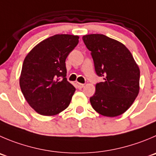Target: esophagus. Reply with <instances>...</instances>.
<instances>
[{"mask_svg":"<svg viewBox=\"0 0 156 156\" xmlns=\"http://www.w3.org/2000/svg\"><path fill=\"white\" fill-rule=\"evenodd\" d=\"M76 87L78 89H82L84 87V84L80 83H76Z\"/></svg>","mask_w":156,"mask_h":156,"instance_id":"1","label":"esophagus"}]
</instances>
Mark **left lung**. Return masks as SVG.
<instances>
[{
	"label": "left lung",
	"instance_id": "8db88e82",
	"mask_svg": "<svg viewBox=\"0 0 156 156\" xmlns=\"http://www.w3.org/2000/svg\"><path fill=\"white\" fill-rule=\"evenodd\" d=\"M83 40L91 51L96 74L103 77L90 99L92 106L104 116L122 115L139 93V66L129 49L116 40L98 34L84 35Z\"/></svg>",
	"mask_w": 156,
	"mask_h": 156
}]
</instances>
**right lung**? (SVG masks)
Masks as SVG:
<instances>
[{
  "instance_id": "add662e5",
  "label": "right lung",
  "mask_w": 156,
  "mask_h": 156,
  "mask_svg": "<svg viewBox=\"0 0 156 156\" xmlns=\"http://www.w3.org/2000/svg\"><path fill=\"white\" fill-rule=\"evenodd\" d=\"M79 38L77 35H53L37 44L25 57L20 76V90L37 113L52 116L69 106L76 89L66 80L65 61Z\"/></svg>"
}]
</instances>
